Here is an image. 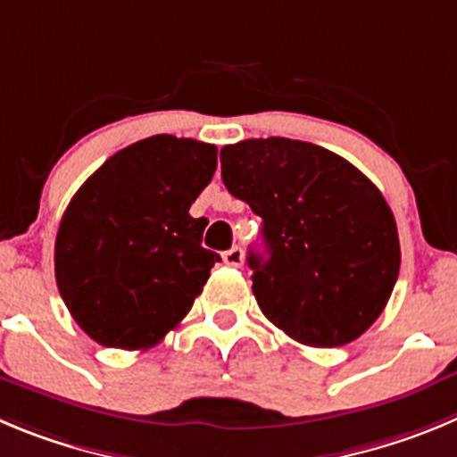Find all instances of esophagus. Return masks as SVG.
I'll use <instances>...</instances> for the list:
<instances>
[{
	"instance_id": "esophagus-1",
	"label": "esophagus",
	"mask_w": 457,
	"mask_h": 457,
	"mask_svg": "<svg viewBox=\"0 0 457 457\" xmlns=\"http://www.w3.org/2000/svg\"><path fill=\"white\" fill-rule=\"evenodd\" d=\"M223 262L228 263V266H232V268H238L243 263V250L238 248H232V250H228V253H223Z\"/></svg>"
}]
</instances>
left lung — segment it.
Returning a JSON list of instances; mask_svg holds the SVG:
<instances>
[{
  "label": "left lung",
  "instance_id": "left-lung-1",
  "mask_svg": "<svg viewBox=\"0 0 457 457\" xmlns=\"http://www.w3.org/2000/svg\"><path fill=\"white\" fill-rule=\"evenodd\" d=\"M220 178L262 216L253 293L272 325L309 347H340L372 327L402 250L381 191L345 157L287 137L220 148Z\"/></svg>",
  "mask_w": 457,
  "mask_h": 457
}]
</instances>
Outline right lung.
Instances as JSON below:
<instances>
[{"instance_id": "right-lung-1", "label": "right lung", "mask_w": 457, "mask_h": 457, "mask_svg": "<svg viewBox=\"0 0 457 457\" xmlns=\"http://www.w3.org/2000/svg\"><path fill=\"white\" fill-rule=\"evenodd\" d=\"M214 144L155 135L114 153L67 204L55 284L105 347L148 349L180 325L220 257L189 207L212 182Z\"/></svg>"}]
</instances>
